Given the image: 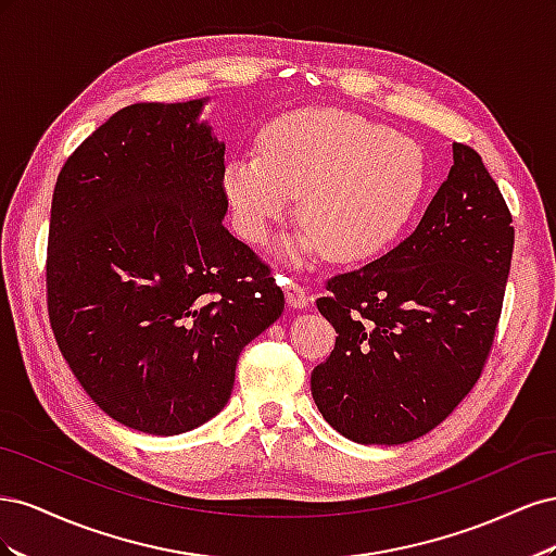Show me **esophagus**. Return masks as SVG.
Segmentation results:
<instances>
[{
  "label": "esophagus",
  "mask_w": 556,
  "mask_h": 556,
  "mask_svg": "<svg viewBox=\"0 0 556 556\" xmlns=\"http://www.w3.org/2000/svg\"><path fill=\"white\" fill-rule=\"evenodd\" d=\"M285 299H288V306H292V308H306L308 306L306 290L301 288L299 282H292V280H288V285H285Z\"/></svg>",
  "instance_id": "obj_1"
}]
</instances>
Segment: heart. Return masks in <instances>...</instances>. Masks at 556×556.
<instances>
[{"instance_id": "1", "label": "heart", "mask_w": 556, "mask_h": 556, "mask_svg": "<svg viewBox=\"0 0 556 556\" xmlns=\"http://www.w3.org/2000/svg\"><path fill=\"white\" fill-rule=\"evenodd\" d=\"M257 150L225 162L223 194L250 243L288 220L299 197L306 227L285 245L294 264L323 252L336 262L378 255L406 231L427 194L422 143L341 109L282 115L260 134Z\"/></svg>"}]
</instances>
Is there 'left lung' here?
<instances>
[{
	"label": "left lung",
	"mask_w": 556,
	"mask_h": 556,
	"mask_svg": "<svg viewBox=\"0 0 556 556\" xmlns=\"http://www.w3.org/2000/svg\"><path fill=\"white\" fill-rule=\"evenodd\" d=\"M454 164L410 237L329 280L317 311L339 339L313 368L319 413L362 445H401L439 427L473 390L494 341L515 229L473 148Z\"/></svg>",
	"instance_id": "obj_1"
}]
</instances>
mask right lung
Instances as JSON below:
<instances>
[{"mask_svg": "<svg viewBox=\"0 0 556 556\" xmlns=\"http://www.w3.org/2000/svg\"><path fill=\"white\" fill-rule=\"evenodd\" d=\"M211 97L134 104L66 160L48 229V311L88 396L153 435L206 425L241 350L282 315L255 252L225 229Z\"/></svg>", "mask_w": 556, "mask_h": 556, "instance_id": "obj_1", "label": "right lung"}]
</instances>
